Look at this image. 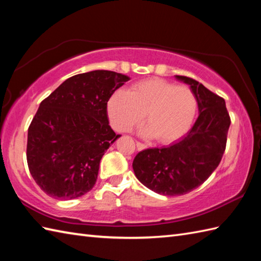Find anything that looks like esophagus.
I'll use <instances>...</instances> for the list:
<instances>
[{
    "mask_svg": "<svg viewBox=\"0 0 261 261\" xmlns=\"http://www.w3.org/2000/svg\"><path fill=\"white\" fill-rule=\"evenodd\" d=\"M136 146H137V149H140V150H143V149L147 148L146 144H143V143H141V142H136Z\"/></svg>",
    "mask_w": 261,
    "mask_h": 261,
    "instance_id": "1",
    "label": "esophagus"
}]
</instances>
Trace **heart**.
<instances>
[{
  "label": "heart",
  "instance_id": "heart-1",
  "mask_svg": "<svg viewBox=\"0 0 261 261\" xmlns=\"http://www.w3.org/2000/svg\"><path fill=\"white\" fill-rule=\"evenodd\" d=\"M196 98L185 86H176L161 78H148L130 87L129 91H114L107 101L112 126L121 133L141 125L145 115L149 128L161 143H172L187 133L194 119Z\"/></svg>",
  "mask_w": 261,
  "mask_h": 261
}]
</instances>
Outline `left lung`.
<instances>
[{
	"label": "left lung",
	"mask_w": 261,
	"mask_h": 261,
	"mask_svg": "<svg viewBox=\"0 0 261 261\" xmlns=\"http://www.w3.org/2000/svg\"><path fill=\"white\" fill-rule=\"evenodd\" d=\"M176 79L193 91L200 111L198 119L181 141L144 149L133 162L136 177L146 188L169 196L187 194L209 178L221 162L231 123L222 97L192 78Z\"/></svg>",
	"instance_id": "1"
}]
</instances>
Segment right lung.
Here are the masks:
<instances>
[{
	"label": "right lung",
	"mask_w": 261,
	"mask_h": 261,
	"mask_svg": "<svg viewBox=\"0 0 261 261\" xmlns=\"http://www.w3.org/2000/svg\"><path fill=\"white\" fill-rule=\"evenodd\" d=\"M127 80L109 70L79 73L40 103L28 129L27 161L51 198L72 200L94 188L102 155L120 137L109 126L107 101Z\"/></svg>",
	"instance_id": "right-lung-1"
}]
</instances>
